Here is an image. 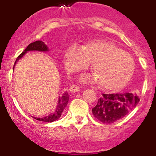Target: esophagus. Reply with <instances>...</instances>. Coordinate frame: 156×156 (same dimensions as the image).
Segmentation results:
<instances>
[{
	"mask_svg": "<svg viewBox=\"0 0 156 156\" xmlns=\"http://www.w3.org/2000/svg\"><path fill=\"white\" fill-rule=\"evenodd\" d=\"M81 90V88H80L79 86L76 85H72L71 87H70V91L71 92H78Z\"/></svg>",
	"mask_w": 156,
	"mask_h": 156,
	"instance_id": "34e87169",
	"label": "esophagus"
}]
</instances>
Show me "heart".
<instances>
[{
    "label": "heart",
    "mask_w": 156,
    "mask_h": 156,
    "mask_svg": "<svg viewBox=\"0 0 156 156\" xmlns=\"http://www.w3.org/2000/svg\"><path fill=\"white\" fill-rule=\"evenodd\" d=\"M91 63L95 76L88 79L107 90L123 88L135 68L132 56L107 40H92L84 47L75 43L66 50L65 66L70 72L86 69Z\"/></svg>",
    "instance_id": "obj_1"
}]
</instances>
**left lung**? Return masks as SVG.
<instances>
[{
	"label": "left lung",
	"mask_w": 156,
	"mask_h": 156,
	"mask_svg": "<svg viewBox=\"0 0 156 156\" xmlns=\"http://www.w3.org/2000/svg\"><path fill=\"white\" fill-rule=\"evenodd\" d=\"M139 101L137 95L130 92L102 94L92 108V113L102 123H113L127 116Z\"/></svg>",
	"instance_id": "1"
}]
</instances>
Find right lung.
Here are the masks:
<instances>
[{"mask_svg":"<svg viewBox=\"0 0 156 156\" xmlns=\"http://www.w3.org/2000/svg\"><path fill=\"white\" fill-rule=\"evenodd\" d=\"M31 50H37V51H48V47H47V45L45 44L43 42L40 41V40H38V41L31 43L30 44L26 47V50H24L22 54H21L19 57H17L14 66L15 65L16 62L19 61V59L22 58V57H23L24 54H26V53H27L28 51H31ZM68 100H69V95H68V92H64V94L61 96V97H59L58 103H57V108H56L55 111H54V113L50 114L49 116H46V117H42V118L33 117V118H34L35 120H40V121L48 122V123L55 121V120H57V119L60 118L61 115H62L64 109H65V107L67 106V105H68Z\"/></svg>","mask_w":156,"mask_h":156,"instance_id":"obj_1","label":"right lung"}]
</instances>
